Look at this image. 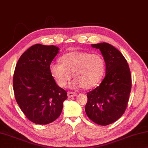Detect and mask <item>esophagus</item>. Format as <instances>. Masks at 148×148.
Wrapping results in <instances>:
<instances>
[{
	"mask_svg": "<svg viewBox=\"0 0 148 148\" xmlns=\"http://www.w3.org/2000/svg\"><path fill=\"white\" fill-rule=\"evenodd\" d=\"M77 94H76L75 92H68V98H71V97H74L75 96H76Z\"/></svg>",
	"mask_w": 148,
	"mask_h": 148,
	"instance_id": "obj_1",
	"label": "esophagus"
}]
</instances>
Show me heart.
<instances>
[{"label":"heart","instance_id":"1","mask_svg":"<svg viewBox=\"0 0 148 148\" xmlns=\"http://www.w3.org/2000/svg\"><path fill=\"white\" fill-rule=\"evenodd\" d=\"M60 61L62 64L52 62L49 66L51 76L60 87L65 86L73 75L70 88H91L100 82L105 72V60L99 54L73 51L62 56Z\"/></svg>","mask_w":148,"mask_h":148}]
</instances>
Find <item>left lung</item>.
<instances>
[{"mask_svg":"<svg viewBox=\"0 0 148 148\" xmlns=\"http://www.w3.org/2000/svg\"><path fill=\"white\" fill-rule=\"evenodd\" d=\"M99 49L106 64V75L99 86L87 93V116L95 123L107 125L123 115L132 89V76L122 53L107 43L92 44Z\"/></svg>","mask_w":148,"mask_h":148,"instance_id":"left-lung-1","label":"left lung"}]
</instances>
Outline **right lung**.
I'll return each instance as SVG.
<instances>
[{"instance_id":"add662e5","label":"right lung","mask_w":148,"mask_h":148,"mask_svg":"<svg viewBox=\"0 0 148 148\" xmlns=\"http://www.w3.org/2000/svg\"><path fill=\"white\" fill-rule=\"evenodd\" d=\"M59 49L54 45L35 44L16 63L13 75L14 97L26 117L35 124L54 121L68 98L66 91L56 84L49 71Z\"/></svg>"}]
</instances>
